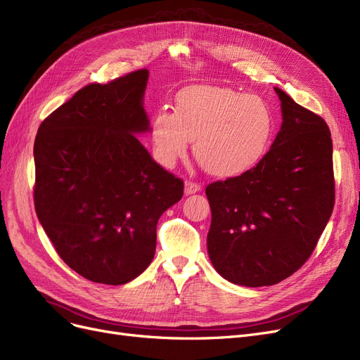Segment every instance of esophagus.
I'll use <instances>...</instances> for the list:
<instances>
[{
	"instance_id": "obj_1",
	"label": "esophagus",
	"mask_w": 360,
	"mask_h": 360,
	"mask_svg": "<svg viewBox=\"0 0 360 360\" xmlns=\"http://www.w3.org/2000/svg\"><path fill=\"white\" fill-rule=\"evenodd\" d=\"M185 194H194L197 191H200V184H197L194 181H185V188H184Z\"/></svg>"
}]
</instances>
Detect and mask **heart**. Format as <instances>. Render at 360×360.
I'll list each match as a JSON object with an SVG mask.
<instances>
[{
  "label": "heart",
  "instance_id": "heart-1",
  "mask_svg": "<svg viewBox=\"0 0 360 360\" xmlns=\"http://www.w3.org/2000/svg\"><path fill=\"white\" fill-rule=\"evenodd\" d=\"M275 120L269 104L231 88L195 85L176 97L175 113L158 112L150 127L155 154L172 166L187 153L214 176L231 178L256 167L268 150Z\"/></svg>",
  "mask_w": 360,
  "mask_h": 360
}]
</instances>
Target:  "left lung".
<instances>
[{"label":"left lung","mask_w":360,"mask_h":360,"mask_svg":"<svg viewBox=\"0 0 360 360\" xmlns=\"http://www.w3.org/2000/svg\"><path fill=\"white\" fill-rule=\"evenodd\" d=\"M283 124L251 170L206 187L212 221L207 252L227 281L280 283L314 251L335 205L328 124L280 88Z\"/></svg>","instance_id":"1"}]
</instances>
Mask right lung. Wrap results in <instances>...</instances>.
<instances>
[{
    "label": "right lung",
    "mask_w": 360,
    "mask_h": 360,
    "mask_svg": "<svg viewBox=\"0 0 360 360\" xmlns=\"http://www.w3.org/2000/svg\"><path fill=\"white\" fill-rule=\"evenodd\" d=\"M149 72L89 84L53 110L34 142V206L67 266L120 285L153 262L158 218L181 200V178L157 165L136 133L149 131Z\"/></svg>",
    "instance_id": "add662e5"
}]
</instances>
